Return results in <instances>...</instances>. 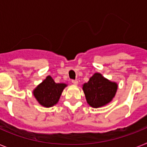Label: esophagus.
<instances>
[{"label": "esophagus", "mask_w": 147, "mask_h": 147, "mask_svg": "<svg viewBox=\"0 0 147 147\" xmlns=\"http://www.w3.org/2000/svg\"><path fill=\"white\" fill-rule=\"evenodd\" d=\"M71 82H72V83L74 84V85H78V81L76 80H71Z\"/></svg>", "instance_id": "1"}]
</instances>
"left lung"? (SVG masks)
I'll list each match as a JSON object with an SVG mask.
<instances>
[{
  "instance_id": "8db88e82",
  "label": "left lung",
  "mask_w": 147,
  "mask_h": 147,
  "mask_svg": "<svg viewBox=\"0 0 147 147\" xmlns=\"http://www.w3.org/2000/svg\"><path fill=\"white\" fill-rule=\"evenodd\" d=\"M117 84L105 79L102 74L96 73L89 81L83 85V90L87 102L92 107H100L107 105L115 96Z\"/></svg>"
}]
</instances>
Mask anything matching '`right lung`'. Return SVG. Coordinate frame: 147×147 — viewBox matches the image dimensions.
Masks as SVG:
<instances>
[{
  "label": "right lung",
  "instance_id": "add662e5",
  "mask_svg": "<svg viewBox=\"0 0 147 147\" xmlns=\"http://www.w3.org/2000/svg\"><path fill=\"white\" fill-rule=\"evenodd\" d=\"M66 86L63 83H56L51 76H49L34 90V96L41 105L45 107H52L57 103Z\"/></svg>",
  "mask_w": 147,
  "mask_h": 147
}]
</instances>
